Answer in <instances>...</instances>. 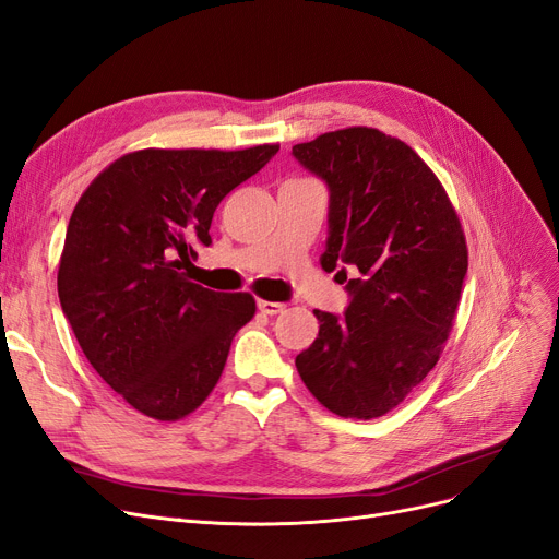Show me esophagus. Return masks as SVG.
<instances>
[{
	"mask_svg": "<svg viewBox=\"0 0 559 559\" xmlns=\"http://www.w3.org/2000/svg\"><path fill=\"white\" fill-rule=\"evenodd\" d=\"M283 304H278V301H264V299H260L258 301V310L262 312V314H278V312H283Z\"/></svg>",
	"mask_w": 559,
	"mask_h": 559,
	"instance_id": "34e87169",
	"label": "esophagus"
}]
</instances>
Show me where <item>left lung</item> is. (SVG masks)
<instances>
[{
    "instance_id": "obj_1",
    "label": "left lung",
    "mask_w": 559,
    "mask_h": 559,
    "mask_svg": "<svg viewBox=\"0 0 559 559\" xmlns=\"http://www.w3.org/2000/svg\"><path fill=\"white\" fill-rule=\"evenodd\" d=\"M329 185L324 272L354 264L345 318L314 310L320 333L297 356L312 397L340 418L372 420L404 402L439 362L468 270L459 214L420 155L377 128L297 143Z\"/></svg>"
}]
</instances>
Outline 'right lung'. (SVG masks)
Wrapping results in <instances>:
<instances>
[{
    "label": "right lung",
    "instance_id": "add662e5",
    "mask_svg": "<svg viewBox=\"0 0 559 559\" xmlns=\"http://www.w3.org/2000/svg\"><path fill=\"white\" fill-rule=\"evenodd\" d=\"M276 153L278 143L134 151L95 176L72 210L59 301L93 370L139 414H193L253 320L249 293H212L187 270L197 247L212 245L216 205Z\"/></svg>",
    "mask_w": 559,
    "mask_h": 559
}]
</instances>
